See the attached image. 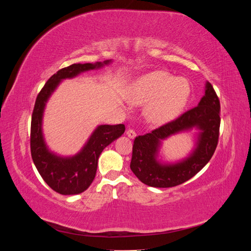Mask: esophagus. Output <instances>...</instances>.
Segmentation results:
<instances>
[{
	"instance_id": "34e87169",
	"label": "esophagus",
	"mask_w": 251,
	"mask_h": 251,
	"mask_svg": "<svg viewBox=\"0 0 251 251\" xmlns=\"http://www.w3.org/2000/svg\"><path fill=\"white\" fill-rule=\"evenodd\" d=\"M126 135H127V137L135 138L136 137V132L133 130V128H128V130L126 131Z\"/></svg>"
}]
</instances>
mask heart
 I'll use <instances>...</instances> for the list:
<instances>
[{"label": "heart", "instance_id": "heart-1", "mask_svg": "<svg viewBox=\"0 0 251 251\" xmlns=\"http://www.w3.org/2000/svg\"><path fill=\"white\" fill-rule=\"evenodd\" d=\"M191 87L187 79L164 71L144 75L131 90L134 103H148L147 117L151 123L162 125L177 117L188 100Z\"/></svg>", "mask_w": 251, "mask_h": 251}]
</instances>
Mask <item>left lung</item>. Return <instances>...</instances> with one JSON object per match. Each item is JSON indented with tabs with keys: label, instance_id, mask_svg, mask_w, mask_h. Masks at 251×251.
Returning a JSON list of instances; mask_svg holds the SVG:
<instances>
[{
	"label": "left lung",
	"instance_id": "1",
	"mask_svg": "<svg viewBox=\"0 0 251 251\" xmlns=\"http://www.w3.org/2000/svg\"><path fill=\"white\" fill-rule=\"evenodd\" d=\"M220 100L206 82L205 95L197 107L181 114L170 123L134 139L130 168L142 183L153 187H173L184 183L198 174L214 155L220 131ZM198 127L201 131L197 148L185 161L161 165L155 160L161 140L182 130Z\"/></svg>",
	"mask_w": 251,
	"mask_h": 251
}]
</instances>
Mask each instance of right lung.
I'll return each mask as SVG.
<instances>
[{
  "instance_id": "right-lung-1",
  "label": "right lung",
  "mask_w": 251,
  "mask_h": 251,
  "mask_svg": "<svg viewBox=\"0 0 251 251\" xmlns=\"http://www.w3.org/2000/svg\"><path fill=\"white\" fill-rule=\"evenodd\" d=\"M109 63L110 60H104L103 63L73 64L63 68L52 75L37 94L30 131L31 157L44 181L60 195H77L86 191L95 178L101 151L120 137L126 127L125 125L100 126L77 155L62 158L50 153L43 138L42 118L45 104L62 79L74 77L80 72L96 69Z\"/></svg>"
}]
</instances>
